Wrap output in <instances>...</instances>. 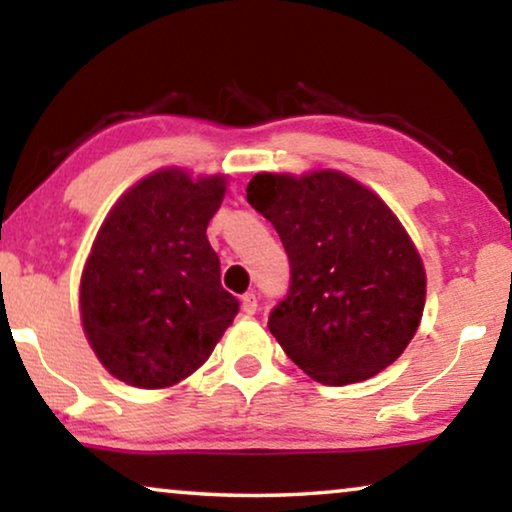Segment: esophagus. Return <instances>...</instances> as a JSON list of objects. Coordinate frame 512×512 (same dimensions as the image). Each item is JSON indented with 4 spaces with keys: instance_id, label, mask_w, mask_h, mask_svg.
I'll list each match as a JSON object with an SVG mask.
<instances>
[{
    "instance_id": "obj_1",
    "label": "esophagus",
    "mask_w": 512,
    "mask_h": 512,
    "mask_svg": "<svg viewBox=\"0 0 512 512\" xmlns=\"http://www.w3.org/2000/svg\"><path fill=\"white\" fill-rule=\"evenodd\" d=\"M256 310H258V300H256V293H254V291L244 293V296H242V312L247 314V317H251V314H256Z\"/></svg>"
}]
</instances>
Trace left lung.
<instances>
[{
    "mask_svg": "<svg viewBox=\"0 0 512 512\" xmlns=\"http://www.w3.org/2000/svg\"><path fill=\"white\" fill-rule=\"evenodd\" d=\"M249 205L268 219L291 284L268 328L286 356L331 387L391 366L417 333L426 272L396 214L347 174H256Z\"/></svg>",
    "mask_w": 512,
    "mask_h": 512,
    "instance_id": "left-lung-1",
    "label": "left lung"
}]
</instances>
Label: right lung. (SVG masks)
<instances>
[{"mask_svg":"<svg viewBox=\"0 0 512 512\" xmlns=\"http://www.w3.org/2000/svg\"><path fill=\"white\" fill-rule=\"evenodd\" d=\"M226 177L158 170L121 195L81 275V321L102 366L139 389L195 373L240 303L221 286L207 226Z\"/></svg>","mask_w":512,"mask_h":512,"instance_id":"add662e5","label":"right lung"}]
</instances>
